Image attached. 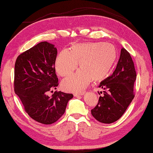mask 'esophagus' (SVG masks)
Returning <instances> with one entry per match:
<instances>
[{
  "label": "esophagus",
  "instance_id": "34e87169",
  "mask_svg": "<svg viewBox=\"0 0 153 153\" xmlns=\"http://www.w3.org/2000/svg\"><path fill=\"white\" fill-rule=\"evenodd\" d=\"M84 94H85V93L83 92V93H75L74 94V96L75 97H78V96H82Z\"/></svg>",
  "mask_w": 153,
  "mask_h": 153
}]
</instances>
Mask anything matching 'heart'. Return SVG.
Masks as SVG:
<instances>
[{
	"label": "heart",
	"mask_w": 153,
	"mask_h": 153,
	"mask_svg": "<svg viewBox=\"0 0 153 153\" xmlns=\"http://www.w3.org/2000/svg\"><path fill=\"white\" fill-rule=\"evenodd\" d=\"M116 50L107 43H85L75 45L70 51L63 50L55 62V69L61 76H69L77 67L76 74L66 77L62 86L68 91L82 92L89 85L92 78L100 80L108 74L116 59Z\"/></svg>",
	"instance_id": "b5f03b06"
}]
</instances>
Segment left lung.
Segmentation results:
<instances>
[{
  "label": "left lung",
  "mask_w": 153,
  "mask_h": 153,
  "mask_svg": "<svg viewBox=\"0 0 153 153\" xmlns=\"http://www.w3.org/2000/svg\"><path fill=\"white\" fill-rule=\"evenodd\" d=\"M136 77L131 55L122 48L114 71L100 83L104 95L100 96L97 105L91 110L94 118L104 123H111L121 118L134 98Z\"/></svg>",
  "instance_id": "8db88e82"
}]
</instances>
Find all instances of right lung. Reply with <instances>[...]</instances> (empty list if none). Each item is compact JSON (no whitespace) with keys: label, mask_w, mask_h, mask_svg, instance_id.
Returning a JSON list of instances; mask_svg holds the SVG:
<instances>
[{"label":"right lung","mask_w":153,"mask_h":153,"mask_svg":"<svg viewBox=\"0 0 153 153\" xmlns=\"http://www.w3.org/2000/svg\"><path fill=\"white\" fill-rule=\"evenodd\" d=\"M56 56L54 45L44 41L19 55L15 63V93L28 115L43 124L56 122L74 97L56 91L48 95L58 85L54 68Z\"/></svg>","instance_id":"add662e5"}]
</instances>
